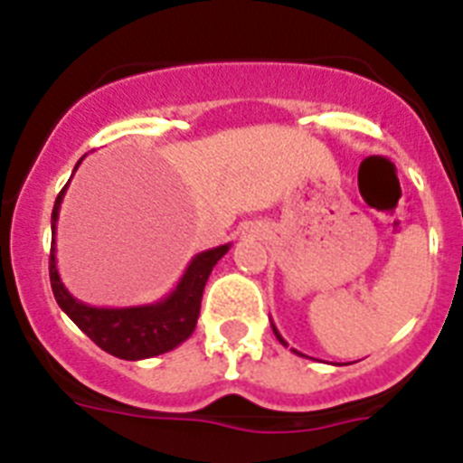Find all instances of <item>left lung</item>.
Here are the masks:
<instances>
[{"label": "left lung", "mask_w": 463, "mask_h": 463, "mask_svg": "<svg viewBox=\"0 0 463 463\" xmlns=\"http://www.w3.org/2000/svg\"><path fill=\"white\" fill-rule=\"evenodd\" d=\"M271 329H273V334H276V338H278V341H280V343H282V345L288 347V343H285V338H282V336H280V331H278V329H276V325H273V322H271ZM292 353H297V350H292ZM297 354H301V353H297Z\"/></svg>", "instance_id": "8db88e82"}]
</instances>
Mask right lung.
Segmentation results:
<instances>
[{
	"mask_svg": "<svg viewBox=\"0 0 463 463\" xmlns=\"http://www.w3.org/2000/svg\"><path fill=\"white\" fill-rule=\"evenodd\" d=\"M80 162L83 159H79V165ZM79 165H76V169H79ZM67 187L69 183L57 194L51 215L52 243L51 261H48L51 269L48 271H51V288L52 294H55L57 306L104 353L113 354L118 359H127V362L157 357V354L169 353V350L181 345L183 341H187L192 336V331H194L196 320H199L202 294L203 288H206L208 276H211L213 267L227 255L229 243L192 257L190 267L185 269L174 292L169 297L155 301V304L129 306V308H97V306H88L69 294L64 282L60 280V273H57L55 224Z\"/></svg>",
	"mask_w": 463,
	"mask_h": 463,
	"instance_id": "add662e5",
	"label": "right lung"
}]
</instances>
